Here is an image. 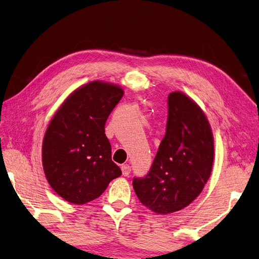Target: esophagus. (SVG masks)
I'll return each instance as SVG.
<instances>
[{
  "label": "esophagus",
  "instance_id": "34e87169",
  "mask_svg": "<svg viewBox=\"0 0 259 259\" xmlns=\"http://www.w3.org/2000/svg\"><path fill=\"white\" fill-rule=\"evenodd\" d=\"M120 168H122V173L123 176H128L130 172H131V166L128 164H123L122 166H120Z\"/></svg>",
  "mask_w": 259,
  "mask_h": 259
}]
</instances>
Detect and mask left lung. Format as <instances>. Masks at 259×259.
Returning <instances> with one entry per match:
<instances>
[{
	"label": "left lung",
	"mask_w": 259,
	"mask_h": 259,
	"mask_svg": "<svg viewBox=\"0 0 259 259\" xmlns=\"http://www.w3.org/2000/svg\"><path fill=\"white\" fill-rule=\"evenodd\" d=\"M166 134L149 174L134 179L142 204L157 214L182 210L208 182L214 159L213 134L207 116L182 92L168 95Z\"/></svg>",
	"instance_id": "left-lung-1"
}]
</instances>
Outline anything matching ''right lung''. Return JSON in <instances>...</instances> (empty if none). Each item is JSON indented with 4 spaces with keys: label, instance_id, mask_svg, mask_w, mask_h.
I'll return each instance as SVG.
<instances>
[{
    "label": "right lung",
    "instance_id": "add662e5",
    "mask_svg": "<svg viewBox=\"0 0 259 259\" xmlns=\"http://www.w3.org/2000/svg\"><path fill=\"white\" fill-rule=\"evenodd\" d=\"M123 95L116 83L87 82L63 100L50 120L42 142V166L50 187L66 201H93L122 174L112 161L105 123Z\"/></svg>",
    "mask_w": 259,
    "mask_h": 259
}]
</instances>
